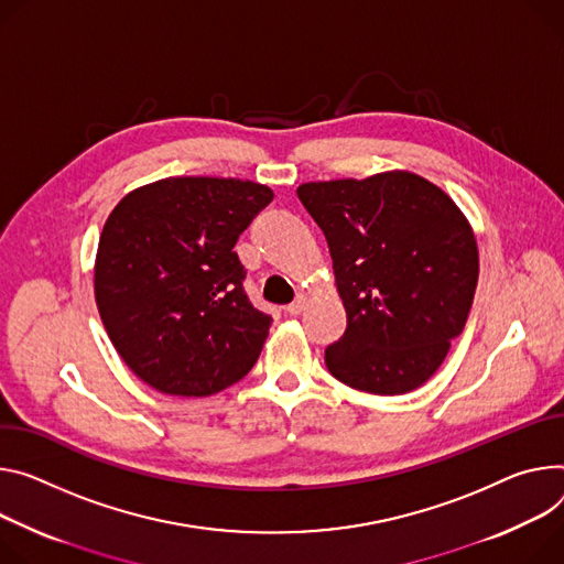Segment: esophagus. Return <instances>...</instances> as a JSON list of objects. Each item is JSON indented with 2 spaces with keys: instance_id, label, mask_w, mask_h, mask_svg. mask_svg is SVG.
I'll list each match as a JSON object with an SVG mask.
<instances>
[{
  "instance_id": "obj_1",
  "label": "esophagus",
  "mask_w": 564,
  "mask_h": 564,
  "mask_svg": "<svg viewBox=\"0 0 564 564\" xmlns=\"http://www.w3.org/2000/svg\"><path fill=\"white\" fill-rule=\"evenodd\" d=\"M305 305H308V296L296 294V299L290 305H285V313L288 315H301L305 311Z\"/></svg>"
}]
</instances>
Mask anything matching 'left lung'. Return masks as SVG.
Instances as JSON below:
<instances>
[{"mask_svg": "<svg viewBox=\"0 0 564 564\" xmlns=\"http://www.w3.org/2000/svg\"><path fill=\"white\" fill-rule=\"evenodd\" d=\"M296 195L328 240L348 319L326 348L328 371L378 395L419 389L473 308L479 251L470 223L409 171L308 182Z\"/></svg>", "mask_w": 564, "mask_h": 564, "instance_id": "8db88e82", "label": "left lung"}]
</instances>
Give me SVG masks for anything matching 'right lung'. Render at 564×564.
<instances>
[{"mask_svg": "<svg viewBox=\"0 0 564 564\" xmlns=\"http://www.w3.org/2000/svg\"><path fill=\"white\" fill-rule=\"evenodd\" d=\"M272 197L249 180L166 177L130 191L106 220L98 315L152 389L212 395L259 360L272 317L249 303L234 245Z\"/></svg>", "mask_w": 564, "mask_h": 564, "instance_id": "add662e5", "label": "right lung"}]
</instances>
